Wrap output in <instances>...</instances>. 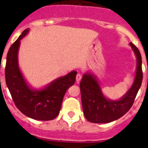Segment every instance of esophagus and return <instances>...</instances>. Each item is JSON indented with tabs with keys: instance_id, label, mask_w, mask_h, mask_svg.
I'll return each instance as SVG.
<instances>
[{
	"instance_id": "34e87169",
	"label": "esophagus",
	"mask_w": 148,
	"mask_h": 148,
	"mask_svg": "<svg viewBox=\"0 0 148 148\" xmlns=\"http://www.w3.org/2000/svg\"><path fill=\"white\" fill-rule=\"evenodd\" d=\"M81 78H82V75H81L80 73H78V74H77V76H76V81L78 83L79 81H81Z\"/></svg>"
}]
</instances>
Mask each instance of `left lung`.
Instances as JSON below:
<instances>
[{
    "instance_id": "8db88e82",
    "label": "left lung",
    "mask_w": 148,
    "mask_h": 148,
    "mask_svg": "<svg viewBox=\"0 0 148 148\" xmlns=\"http://www.w3.org/2000/svg\"><path fill=\"white\" fill-rule=\"evenodd\" d=\"M137 58V70L133 84L125 95L117 101L106 98L101 91L96 77L86 73L80 84L81 102L84 117L88 121L103 124L114 121L124 115L132 107L143 80L142 60L138 47L130 43Z\"/></svg>"
}]
</instances>
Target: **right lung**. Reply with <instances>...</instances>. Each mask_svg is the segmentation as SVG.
<instances>
[{"label":"right lung","mask_w":148,"mask_h":148,"mask_svg":"<svg viewBox=\"0 0 148 148\" xmlns=\"http://www.w3.org/2000/svg\"><path fill=\"white\" fill-rule=\"evenodd\" d=\"M28 31V29L24 30L8 51L5 67L6 84L21 112L32 119L51 121L59 114L64 96L75 82L77 71H73L56 79L41 90L31 89L20 71L17 59L21 40Z\"/></svg>","instance_id":"right-lung-1"}]
</instances>
